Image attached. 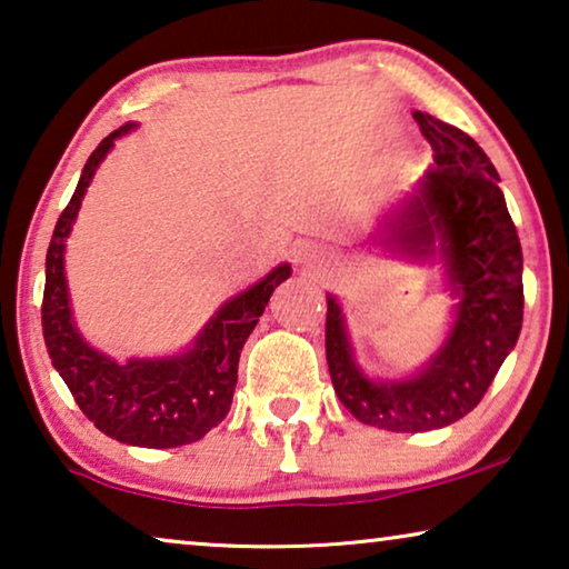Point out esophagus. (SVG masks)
I'll list each match as a JSON object with an SVG mask.
<instances>
[{"label":"esophagus","instance_id":"1","mask_svg":"<svg viewBox=\"0 0 569 569\" xmlns=\"http://www.w3.org/2000/svg\"><path fill=\"white\" fill-rule=\"evenodd\" d=\"M298 259L302 261V264H308L312 269H320L326 264V251L316 243H302L298 249Z\"/></svg>","mask_w":569,"mask_h":569}]
</instances>
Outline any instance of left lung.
<instances>
[{
  "label": "left lung",
  "mask_w": 569,
  "mask_h": 569,
  "mask_svg": "<svg viewBox=\"0 0 569 569\" xmlns=\"http://www.w3.org/2000/svg\"><path fill=\"white\" fill-rule=\"evenodd\" d=\"M413 120L431 143L433 167L400 216L385 223V243L418 257L439 251L459 300L449 341L413 380L369 382L351 359L339 302L328 298L326 312L336 395L361 423L402 433L449 426L475 410L523 323L521 241L496 167L465 130L421 110Z\"/></svg>",
  "instance_id": "1"
}]
</instances>
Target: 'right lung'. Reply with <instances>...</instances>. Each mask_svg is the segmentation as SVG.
<instances>
[{
	"label": "right lung",
	"instance_id": "obj_1",
	"mask_svg": "<svg viewBox=\"0 0 569 569\" xmlns=\"http://www.w3.org/2000/svg\"><path fill=\"white\" fill-rule=\"evenodd\" d=\"M133 126L112 130L94 148L81 171L77 192L56 223L46 257V290L40 318L48 357L89 421L114 441L148 449H171L200 441L228 416L238 382V359L253 326L279 282L290 277V264L226 302L194 341V349L177 359H133L118 365L89 349L71 323L63 277V241L77 218L81 197L114 138Z\"/></svg>",
	"mask_w": 569,
	"mask_h": 569
}]
</instances>
